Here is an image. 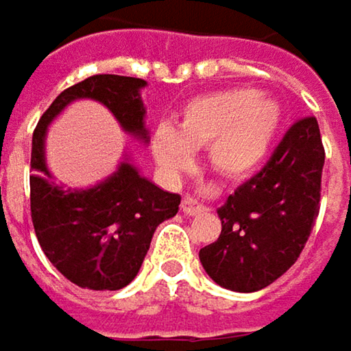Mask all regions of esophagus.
<instances>
[{"label": "esophagus", "instance_id": "esophagus-1", "mask_svg": "<svg viewBox=\"0 0 351 351\" xmlns=\"http://www.w3.org/2000/svg\"><path fill=\"white\" fill-rule=\"evenodd\" d=\"M206 210V206L194 196H184L182 199V212L184 214H188V216H196L199 212H204Z\"/></svg>", "mask_w": 351, "mask_h": 351}]
</instances>
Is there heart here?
Instances as JSON below:
<instances>
[{
	"instance_id": "1",
	"label": "heart",
	"mask_w": 351,
	"mask_h": 351,
	"mask_svg": "<svg viewBox=\"0 0 351 351\" xmlns=\"http://www.w3.org/2000/svg\"><path fill=\"white\" fill-rule=\"evenodd\" d=\"M281 123V105L254 88L212 93L182 109L178 129L165 123L155 129L154 154L165 169L180 171L190 165L194 147L208 145L220 173L244 176L265 161Z\"/></svg>"
}]
</instances>
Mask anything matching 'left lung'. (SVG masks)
I'll return each mask as SVG.
<instances>
[{
	"instance_id": "1",
	"label": "left lung",
	"mask_w": 351,
	"mask_h": 351,
	"mask_svg": "<svg viewBox=\"0 0 351 351\" xmlns=\"http://www.w3.org/2000/svg\"><path fill=\"white\" fill-rule=\"evenodd\" d=\"M326 149L315 117H303L265 167L218 208L222 232L199 250L214 283L252 293L295 265L319 214Z\"/></svg>"
}]
</instances>
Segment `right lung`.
<instances>
[{
    "mask_svg": "<svg viewBox=\"0 0 351 351\" xmlns=\"http://www.w3.org/2000/svg\"><path fill=\"white\" fill-rule=\"evenodd\" d=\"M145 84L133 76H88L56 97L32 137L29 208L36 237L48 261L82 289L117 291L129 285L141 269L155 228L178 214L182 197L139 176L129 159L93 188H64L46 167V131L66 105L93 99L103 103L127 133L147 141L145 107L139 95Z\"/></svg>",
    "mask_w": 351,
    "mask_h": 351,
    "instance_id": "right-lung-1",
    "label": "right lung"
}]
</instances>
